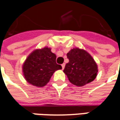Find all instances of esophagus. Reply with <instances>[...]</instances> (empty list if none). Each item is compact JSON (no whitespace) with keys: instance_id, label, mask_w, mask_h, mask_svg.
<instances>
[{"instance_id":"esophagus-1","label":"esophagus","mask_w":120,"mask_h":120,"mask_svg":"<svg viewBox=\"0 0 120 120\" xmlns=\"http://www.w3.org/2000/svg\"><path fill=\"white\" fill-rule=\"evenodd\" d=\"M62 69H64V68H65V64H62Z\"/></svg>"}]
</instances>
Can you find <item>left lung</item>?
Segmentation results:
<instances>
[{
	"instance_id": "8db88e82",
	"label": "left lung",
	"mask_w": 120,
	"mask_h": 120,
	"mask_svg": "<svg viewBox=\"0 0 120 120\" xmlns=\"http://www.w3.org/2000/svg\"><path fill=\"white\" fill-rule=\"evenodd\" d=\"M67 57L69 62L66 64L64 72L71 83L81 87L96 78L97 65L87 52L75 48L67 54Z\"/></svg>"
}]
</instances>
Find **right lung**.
<instances>
[{
  "mask_svg": "<svg viewBox=\"0 0 120 120\" xmlns=\"http://www.w3.org/2000/svg\"><path fill=\"white\" fill-rule=\"evenodd\" d=\"M56 59V56L48 47L34 50L23 65V72L27 81L39 87L46 85L54 72L62 69Z\"/></svg>",
  "mask_w": 120,
  "mask_h": 120,
  "instance_id": "1",
  "label": "right lung"
}]
</instances>
